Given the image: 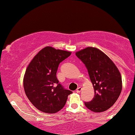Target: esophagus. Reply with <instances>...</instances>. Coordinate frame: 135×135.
<instances>
[{
	"mask_svg": "<svg viewBox=\"0 0 135 135\" xmlns=\"http://www.w3.org/2000/svg\"><path fill=\"white\" fill-rule=\"evenodd\" d=\"M81 90H82V88H81V87H78L77 89V90H76V92H77V93H79L81 91Z\"/></svg>",
	"mask_w": 135,
	"mask_h": 135,
	"instance_id": "esophagus-1",
	"label": "esophagus"
}]
</instances>
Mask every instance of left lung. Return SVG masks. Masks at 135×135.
Instances as JSON below:
<instances>
[{
  "mask_svg": "<svg viewBox=\"0 0 135 135\" xmlns=\"http://www.w3.org/2000/svg\"><path fill=\"white\" fill-rule=\"evenodd\" d=\"M86 68L94 89V97L85 102L88 109L94 112L108 110L121 94L122 80L118 69L108 56L97 48L87 47L76 52Z\"/></svg>",
  "mask_w": 135,
  "mask_h": 135,
  "instance_id": "8db88e82",
  "label": "left lung"
}]
</instances>
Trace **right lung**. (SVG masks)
Returning <instances> with one entry per match:
<instances>
[{"label": "right lung", "mask_w": 135, "mask_h": 135, "mask_svg": "<svg viewBox=\"0 0 135 135\" xmlns=\"http://www.w3.org/2000/svg\"><path fill=\"white\" fill-rule=\"evenodd\" d=\"M71 53L46 46L33 58L25 71L23 87L33 106L45 113H54L62 110L72 91L59 83L56 72L60 63Z\"/></svg>", "instance_id": "add662e5"}]
</instances>
